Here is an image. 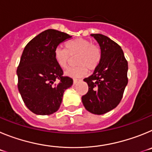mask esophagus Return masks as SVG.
I'll return each instance as SVG.
<instances>
[{
    "label": "esophagus",
    "mask_w": 152,
    "mask_h": 152,
    "mask_svg": "<svg viewBox=\"0 0 152 152\" xmlns=\"http://www.w3.org/2000/svg\"><path fill=\"white\" fill-rule=\"evenodd\" d=\"M79 81H80V80H79V79H74V80H73L74 84H76L77 83H78Z\"/></svg>",
    "instance_id": "esophagus-1"
}]
</instances>
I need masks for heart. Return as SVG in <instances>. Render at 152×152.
Masks as SVG:
<instances>
[{"label":"heart","instance_id":"heart-1","mask_svg":"<svg viewBox=\"0 0 152 152\" xmlns=\"http://www.w3.org/2000/svg\"><path fill=\"white\" fill-rule=\"evenodd\" d=\"M66 49L56 47L54 58L60 68H66L72 58L76 57L77 66L70 68L65 72V75L70 77H81L87 74L88 69L94 71L99 65L101 60V49L92 42L82 38H77L65 44Z\"/></svg>","mask_w":152,"mask_h":152}]
</instances>
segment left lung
Returning a JSON list of instances; mask_svg holds the SVG:
<instances>
[{"instance_id":"left-lung-1","label":"left lung","mask_w":152,"mask_h":152,"mask_svg":"<svg viewBox=\"0 0 152 152\" xmlns=\"http://www.w3.org/2000/svg\"><path fill=\"white\" fill-rule=\"evenodd\" d=\"M97 41L102 57L92 75L84 79L88 92L82 96L88 111L102 115L118 106L128 84V62L123 49L116 42L102 34H91Z\"/></svg>"}]
</instances>
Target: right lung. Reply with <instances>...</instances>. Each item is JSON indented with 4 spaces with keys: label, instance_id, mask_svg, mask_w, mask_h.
Masks as SVG:
<instances>
[{
    "label": "right lung",
    "instance_id": "right-lung-1",
    "mask_svg": "<svg viewBox=\"0 0 152 152\" xmlns=\"http://www.w3.org/2000/svg\"><path fill=\"white\" fill-rule=\"evenodd\" d=\"M72 36L56 29L42 32L24 48L17 70L18 90L25 105L37 115H50L59 109L64 91L73 84L63 76L54 50Z\"/></svg>",
    "mask_w": 152,
    "mask_h": 152
}]
</instances>
